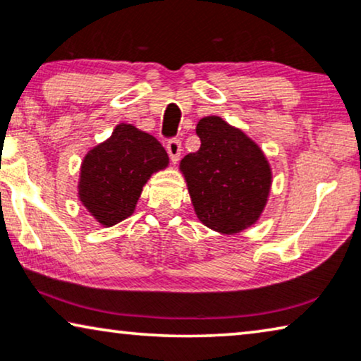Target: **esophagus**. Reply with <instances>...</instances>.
<instances>
[{"label": "esophagus", "instance_id": "1", "mask_svg": "<svg viewBox=\"0 0 361 361\" xmlns=\"http://www.w3.org/2000/svg\"><path fill=\"white\" fill-rule=\"evenodd\" d=\"M166 149H167V154H169V157H171V161L176 164V162L179 161L180 151H182L180 141H179V140H171V141H167Z\"/></svg>", "mask_w": 361, "mask_h": 361}]
</instances>
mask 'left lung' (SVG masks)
Here are the masks:
<instances>
[{
	"mask_svg": "<svg viewBox=\"0 0 361 361\" xmlns=\"http://www.w3.org/2000/svg\"><path fill=\"white\" fill-rule=\"evenodd\" d=\"M200 149L180 161L194 212L220 235H236L259 220L268 204L273 171L256 142L220 116L197 123Z\"/></svg>",
	"mask_w": 361,
	"mask_h": 361,
	"instance_id": "left-lung-1",
	"label": "left lung"
}]
</instances>
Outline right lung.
Masks as SVG:
<instances>
[{"label":"right lung","mask_w":361,"mask_h":361,"mask_svg":"<svg viewBox=\"0 0 361 361\" xmlns=\"http://www.w3.org/2000/svg\"><path fill=\"white\" fill-rule=\"evenodd\" d=\"M167 166L169 156L154 136L120 123L108 140L83 157L78 200L108 228L133 215L142 187Z\"/></svg>","instance_id":"right-lung-1"}]
</instances>
